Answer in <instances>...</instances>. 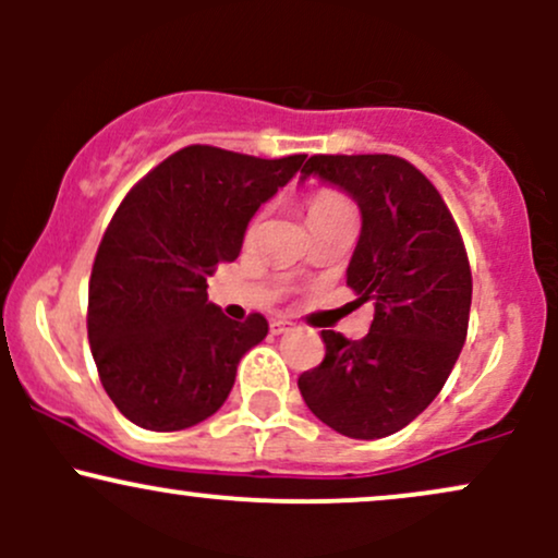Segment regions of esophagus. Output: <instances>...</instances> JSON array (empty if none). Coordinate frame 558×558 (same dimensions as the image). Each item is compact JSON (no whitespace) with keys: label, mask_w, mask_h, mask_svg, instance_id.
<instances>
[{"label":"esophagus","mask_w":558,"mask_h":558,"mask_svg":"<svg viewBox=\"0 0 558 558\" xmlns=\"http://www.w3.org/2000/svg\"><path fill=\"white\" fill-rule=\"evenodd\" d=\"M270 330H272V336H283V332L293 330V323H291V319H286V317H275L270 323Z\"/></svg>","instance_id":"1"}]
</instances>
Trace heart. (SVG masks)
Masks as SVG:
<instances>
[{
	"mask_svg": "<svg viewBox=\"0 0 558 558\" xmlns=\"http://www.w3.org/2000/svg\"><path fill=\"white\" fill-rule=\"evenodd\" d=\"M343 209H351V204L345 202V196L330 189L315 191V194L310 196V204H306V215H310V220H317V217H325L332 213H343Z\"/></svg>",
	"mask_w": 558,
	"mask_h": 558,
	"instance_id": "obj_1",
	"label": "heart"
}]
</instances>
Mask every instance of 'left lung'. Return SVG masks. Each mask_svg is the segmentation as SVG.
Masks as SVG:
<instances>
[{"instance_id": "obj_1", "label": "left lung", "mask_w": 558, "mask_h": 558, "mask_svg": "<svg viewBox=\"0 0 558 558\" xmlns=\"http://www.w3.org/2000/svg\"><path fill=\"white\" fill-rule=\"evenodd\" d=\"M301 172L360 204L345 286L375 317L362 341L323 330L325 360L299 390L336 433L386 438L430 407L459 360L472 304L464 241L438 189L407 159L315 155Z\"/></svg>"}]
</instances>
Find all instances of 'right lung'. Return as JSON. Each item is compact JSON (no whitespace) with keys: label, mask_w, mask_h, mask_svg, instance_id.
Wrapping results in <instances>:
<instances>
[{"label":"right lung","mask_w":558,"mask_h":558,"mask_svg":"<svg viewBox=\"0 0 558 558\" xmlns=\"http://www.w3.org/2000/svg\"><path fill=\"white\" fill-rule=\"evenodd\" d=\"M304 159L194 144L120 202L94 259L86 323L101 386L133 425L185 430L226 403L267 319H228L207 299V278L239 257L248 220Z\"/></svg>","instance_id":"right-lung-1"}]
</instances>
